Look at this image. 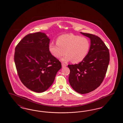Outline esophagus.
<instances>
[{
	"instance_id": "34e87169",
	"label": "esophagus",
	"mask_w": 123,
	"mask_h": 123,
	"mask_svg": "<svg viewBox=\"0 0 123 123\" xmlns=\"http://www.w3.org/2000/svg\"><path fill=\"white\" fill-rule=\"evenodd\" d=\"M62 66L63 68H64L66 66V64H65L64 63H62Z\"/></svg>"
}]
</instances>
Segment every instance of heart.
Here are the masks:
<instances>
[{"mask_svg":"<svg viewBox=\"0 0 123 123\" xmlns=\"http://www.w3.org/2000/svg\"><path fill=\"white\" fill-rule=\"evenodd\" d=\"M90 47V42L87 38L73 34H65L60 36L56 43L50 42L49 50L57 59L60 58L65 53L61 59L64 63L72 61L73 63H78L86 57Z\"/></svg>","mask_w":123,"mask_h":123,"instance_id":"heart-1","label":"heart"}]
</instances>
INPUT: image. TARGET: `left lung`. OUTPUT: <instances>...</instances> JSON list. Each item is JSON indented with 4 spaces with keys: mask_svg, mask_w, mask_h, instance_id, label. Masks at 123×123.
I'll use <instances>...</instances> for the list:
<instances>
[{
    "mask_svg": "<svg viewBox=\"0 0 123 123\" xmlns=\"http://www.w3.org/2000/svg\"><path fill=\"white\" fill-rule=\"evenodd\" d=\"M90 40L89 52L78 64H69V81L73 89L79 94H87L99 87L103 82L110 60L109 50L97 36L80 32Z\"/></svg>",
    "mask_w": 123,
    "mask_h": 123,
    "instance_id": "left-lung-1",
    "label": "left lung"
}]
</instances>
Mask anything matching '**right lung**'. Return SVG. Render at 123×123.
Segmentation results:
<instances>
[{
    "instance_id": "1",
    "label": "right lung",
    "mask_w": 123,
    "mask_h": 123,
    "mask_svg": "<svg viewBox=\"0 0 123 123\" xmlns=\"http://www.w3.org/2000/svg\"><path fill=\"white\" fill-rule=\"evenodd\" d=\"M50 39L44 33L26 35L15 48L14 61L18 76L24 85L37 93L49 88L61 62L49 50Z\"/></svg>"
}]
</instances>
